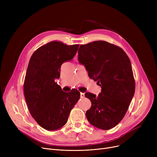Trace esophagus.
<instances>
[{
  "instance_id": "esophagus-1",
  "label": "esophagus",
  "mask_w": 157,
  "mask_h": 157,
  "mask_svg": "<svg viewBox=\"0 0 157 157\" xmlns=\"http://www.w3.org/2000/svg\"><path fill=\"white\" fill-rule=\"evenodd\" d=\"M80 97H81V98H84L85 97V94L84 93H81L80 94Z\"/></svg>"
}]
</instances>
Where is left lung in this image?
<instances>
[{
  "label": "left lung",
  "mask_w": 157,
  "mask_h": 157,
  "mask_svg": "<svg viewBox=\"0 0 157 157\" xmlns=\"http://www.w3.org/2000/svg\"><path fill=\"white\" fill-rule=\"evenodd\" d=\"M78 60L102 88L98 96L89 92L85 95L92 102L86 112L87 120L101 129L114 127L124 117L135 92L128 56L121 48L97 40L80 46Z\"/></svg>",
  "instance_id": "8db88e82"
}]
</instances>
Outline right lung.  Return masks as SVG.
Segmentation results:
<instances>
[{
    "label": "right lung",
    "mask_w": 157,
    "mask_h": 157,
    "mask_svg": "<svg viewBox=\"0 0 157 157\" xmlns=\"http://www.w3.org/2000/svg\"><path fill=\"white\" fill-rule=\"evenodd\" d=\"M78 44L68 46L52 41L32 54L24 81V95L32 117L47 130L61 128L78 101L76 89L64 92L55 80L60 76L62 64L72 60Z\"/></svg>",
    "instance_id": "obj_1"
}]
</instances>
